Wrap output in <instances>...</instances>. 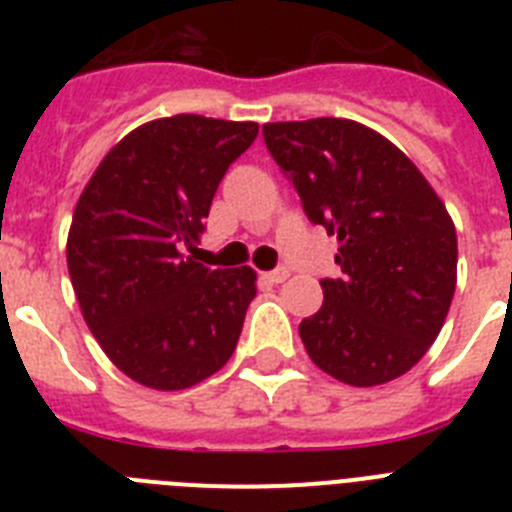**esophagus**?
<instances>
[{
	"mask_svg": "<svg viewBox=\"0 0 512 512\" xmlns=\"http://www.w3.org/2000/svg\"><path fill=\"white\" fill-rule=\"evenodd\" d=\"M266 279H269L271 284L287 282V279H289V269H287V266H277V269L269 271V274H266Z\"/></svg>",
	"mask_w": 512,
	"mask_h": 512,
	"instance_id": "obj_1",
	"label": "esophagus"
}]
</instances>
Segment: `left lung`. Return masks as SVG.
<instances>
[{
    "instance_id": "8db88e82",
    "label": "left lung",
    "mask_w": 512,
    "mask_h": 512,
    "mask_svg": "<svg viewBox=\"0 0 512 512\" xmlns=\"http://www.w3.org/2000/svg\"><path fill=\"white\" fill-rule=\"evenodd\" d=\"M264 143L307 220L338 238L341 277L300 323L307 356L351 387L392 382L436 341L456 289V230L384 135L341 117L269 122Z\"/></svg>"
}]
</instances>
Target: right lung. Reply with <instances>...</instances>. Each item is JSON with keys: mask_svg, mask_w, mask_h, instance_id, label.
Listing matches in <instances>:
<instances>
[{"mask_svg": "<svg viewBox=\"0 0 512 512\" xmlns=\"http://www.w3.org/2000/svg\"><path fill=\"white\" fill-rule=\"evenodd\" d=\"M256 135V122L202 115L146 122L102 158L76 202L66 261L81 315L112 364L151 390L192 387L233 356L256 274L210 269L184 248Z\"/></svg>", "mask_w": 512, "mask_h": 512, "instance_id": "obj_1", "label": "right lung"}]
</instances>
